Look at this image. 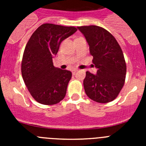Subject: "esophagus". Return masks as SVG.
<instances>
[{"instance_id":"34e87169","label":"esophagus","mask_w":146,"mask_h":146,"mask_svg":"<svg viewBox=\"0 0 146 146\" xmlns=\"http://www.w3.org/2000/svg\"><path fill=\"white\" fill-rule=\"evenodd\" d=\"M77 72V69H72V74H75L76 72Z\"/></svg>"}]
</instances>
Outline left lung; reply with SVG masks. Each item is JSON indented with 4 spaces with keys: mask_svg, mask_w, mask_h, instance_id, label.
Here are the masks:
<instances>
[{
    "mask_svg": "<svg viewBox=\"0 0 146 146\" xmlns=\"http://www.w3.org/2000/svg\"><path fill=\"white\" fill-rule=\"evenodd\" d=\"M84 35L93 56L96 74L86 72L83 80L86 94L99 103L112 102L124 85L126 65L120 45L111 33L96 25L77 27Z\"/></svg>",
    "mask_w": 146,
    "mask_h": 146,
    "instance_id": "1",
    "label": "left lung"
}]
</instances>
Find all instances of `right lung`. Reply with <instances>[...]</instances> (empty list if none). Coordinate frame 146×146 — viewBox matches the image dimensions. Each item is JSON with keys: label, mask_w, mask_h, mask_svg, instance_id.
<instances>
[{"label": "right lung", "mask_w": 146, "mask_h": 146, "mask_svg": "<svg viewBox=\"0 0 146 146\" xmlns=\"http://www.w3.org/2000/svg\"><path fill=\"white\" fill-rule=\"evenodd\" d=\"M75 27L45 23L38 27L25 46L22 60V75L26 87L38 103L52 105L66 96L72 72L53 66L62 41L74 34Z\"/></svg>", "instance_id": "1"}]
</instances>
